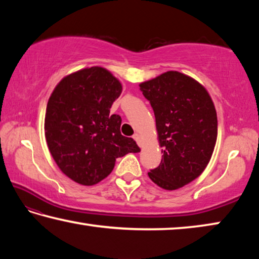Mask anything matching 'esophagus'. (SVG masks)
<instances>
[{
  "mask_svg": "<svg viewBox=\"0 0 259 259\" xmlns=\"http://www.w3.org/2000/svg\"><path fill=\"white\" fill-rule=\"evenodd\" d=\"M133 138L136 140V142H137L138 145H140V137H139L138 134H135V135L133 136Z\"/></svg>",
  "mask_w": 259,
  "mask_h": 259,
  "instance_id": "1",
  "label": "esophagus"
}]
</instances>
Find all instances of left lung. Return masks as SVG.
I'll return each mask as SVG.
<instances>
[{"mask_svg": "<svg viewBox=\"0 0 259 259\" xmlns=\"http://www.w3.org/2000/svg\"><path fill=\"white\" fill-rule=\"evenodd\" d=\"M155 115L162 147L159 166L148 177L164 190H177L202 174L217 139V114L207 90L176 71L139 85Z\"/></svg>", "mask_w": 259, "mask_h": 259, "instance_id": "1", "label": "left lung"}]
</instances>
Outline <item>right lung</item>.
Segmentation results:
<instances>
[{"label":"right lung","instance_id":"add662e5","mask_svg":"<svg viewBox=\"0 0 259 259\" xmlns=\"http://www.w3.org/2000/svg\"><path fill=\"white\" fill-rule=\"evenodd\" d=\"M121 93L117 78L96 66L64 77L50 96L48 147L61 171L81 185L103 181L117 157L140 151L133 138L121 135V116L109 114Z\"/></svg>","mask_w":259,"mask_h":259}]
</instances>
